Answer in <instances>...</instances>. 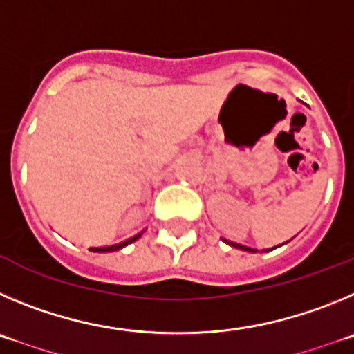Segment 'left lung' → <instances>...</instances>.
Masks as SVG:
<instances>
[{"label":"left lung","mask_w":354,"mask_h":354,"mask_svg":"<svg viewBox=\"0 0 354 354\" xmlns=\"http://www.w3.org/2000/svg\"><path fill=\"white\" fill-rule=\"evenodd\" d=\"M225 243L227 245H231V247H234V248H240V250H245V252H257L256 248H250V247H245V245H241V243H232V241H227V240H224Z\"/></svg>","instance_id":"1"}]
</instances>
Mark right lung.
Listing matches in <instances>:
<instances>
[{"label": "right lung", "mask_w": 354, "mask_h": 354, "mask_svg": "<svg viewBox=\"0 0 354 354\" xmlns=\"http://www.w3.org/2000/svg\"><path fill=\"white\" fill-rule=\"evenodd\" d=\"M139 236H141V232H138V234H136V236L129 238V240L122 241V243L109 245V247H95V248H90V250H91V252H114V250H120V248L127 247V245H129V243H132V241H136V240H138Z\"/></svg>", "instance_id": "add662e5"}]
</instances>
